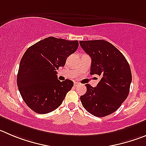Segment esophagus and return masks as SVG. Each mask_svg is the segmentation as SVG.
I'll list each match as a JSON object with an SVG mask.
<instances>
[{
  "label": "esophagus",
  "instance_id": "esophagus-1",
  "mask_svg": "<svg viewBox=\"0 0 146 146\" xmlns=\"http://www.w3.org/2000/svg\"><path fill=\"white\" fill-rule=\"evenodd\" d=\"M78 85H79V84H78V83H77V82H75V83H74V86H75V87L78 86Z\"/></svg>",
  "mask_w": 146,
  "mask_h": 146
}]
</instances>
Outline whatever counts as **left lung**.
<instances>
[{"label": "left lung", "instance_id": "obj_1", "mask_svg": "<svg viewBox=\"0 0 146 146\" xmlns=\"http://www.w3.org/2000/svg\"><path fill=\"white\" fill-rule=\"evenodd\" d=\"M79 43L92 58L90 74L101 76L96 87L86 84V92L81 96V102L94 116H107L116 111L128 96L132 81L130 67L122 52L107 41Z\"/></svg>", "mask_w": 146, "mask_h": 146}]
</instances>
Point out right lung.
Returning a JSON list of instances; mask_svg holds the SVG:
<instances>
[{"label": "right lung", "mask_w": 146, "mask_h": 146, "mask_svg": "<svg viewBox=\"0 0 146 146\" xmlns=\"http://www.w3.org/2000/svg\"><path fill=\"white\" fill-rule=\"evenodd\" d=\"M78 47L77 40L50 36L29 47L17 74V86L27 105L38 114H47L62 104L73 86L69 79L60 81L57 70Z\"/></svg>", "instance_id": "obj_1"}]
</instances>
